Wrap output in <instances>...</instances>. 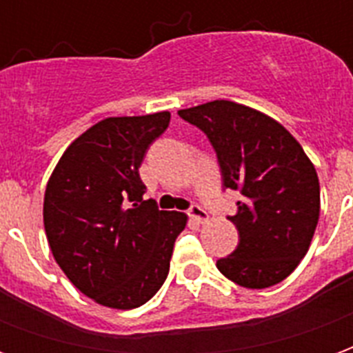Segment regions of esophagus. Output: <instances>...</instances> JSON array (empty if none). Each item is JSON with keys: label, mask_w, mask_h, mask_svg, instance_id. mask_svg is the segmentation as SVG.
<instances>
[{"label": "esophagus", "mask_w": 353, "mask_h": 353, "mask_svg": "<svg viewBox=\"0 0 353 353\" xmlns=\"http://www.w3.org/2000/svg\"><path fill=\"white\" fill-rule=\"evenodd\" d=\"M187 214H189V217H191L192 221H196V223L208 221V212L202 206H199V204H192Z\"/></svg>", "instance_id": "1"}]
</instances>
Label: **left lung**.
I'll return each mask as SVG.
<instances>
[{"label":"left lung","instance_id":"left-lung-1","mask_svg":"<svg viewBox=\"0 0 353 353\" xmlns=\"http://www.w3.org/2000/svg\"><path fill=\"white\" fill-rule=\"evenodd\" d=\"M204 132L221 170L223 189L240 194L236 250L217 268L238 285L265 289L293 272L319 219V181L301 143L261 111L229 100L181 109Z\"/></svg>","mask_w":353,"mask_h":353}]
</instances>
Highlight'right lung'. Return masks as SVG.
Returning <instances> with one entry per match:
<instances>
[{
	"label": "right lung",
	"instance_id": "1",
	"mask_svg": "<svg viewBox=\"0 0 353 353\" xmlns=\"http://www.w3.org/2000/svg\"><path fill=\"white\" fill-rule=\"evenodd\" d=\"M168 124V111L103 119L65 149L47 183L50 252L81 293L109 308H138L161 289L187 223L143 200L139 166Z\"/></svg>",
	"mask_w": 353,
	"mask_h": 353
}]
</instances>
